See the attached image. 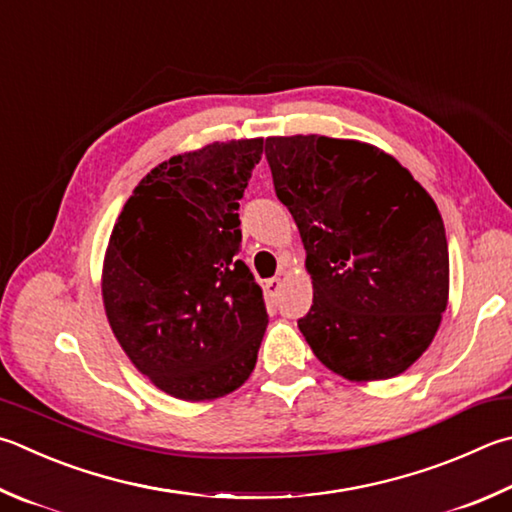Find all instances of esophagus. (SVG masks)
I'll list each match as a JSON object with an SVG mask.
<instances>
[{"mask_svg": "<svg viewBox=\"0 0 512 512\" xmlns=\"http://www.w3.org/2000/svg\"><path fill=\"white\" fill-rule=\"evenodd\" d=\"M280 288H282L280 277H271V280H266V284H264V291L268 297H271V300H275L277 293H280Z\"/></svg>", "mask_w": 512, "mask_h": 512, "instance_id": "1", "label": "esophagus"}]
</instances>
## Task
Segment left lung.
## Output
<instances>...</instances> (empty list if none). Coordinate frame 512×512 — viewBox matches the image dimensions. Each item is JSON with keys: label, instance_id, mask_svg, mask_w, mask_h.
Instances as JSON below:
<instances>
[{"label": "left lung", "instance_id": "1", "mask_svg": "<svg viewBox=\"0 0 512 512\" xmlns=\"http://www.w3.org/2000/svg\"><path fill=\"white\" fill-rule=\"evenodd\" d=\"M266 159L313 280V304L297 320L302 336L347 380L403 374L448 306V239L434 199L369 143L271 136Z\"/></svg>", "mask_w": 512, "mask_h": 512}]
</instances>
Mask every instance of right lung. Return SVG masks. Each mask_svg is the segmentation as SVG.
<instances>
[{"label":"right lung","instance_id":"right-lung-1","mask_svg":"<svg viewBox=\"0 0 512 512\" xmlns=\"http://www.w3.org/2000/svg\"><path fill=\"white\" fill-rule=\"evenodd\" d=\"M264 138L212 143L143 176L109 237L102 302L134 367L181 401H212L253 374L268 313L241 262L239 199Z\"/></svg>","mask_w":512,"mask_h":512}]
</instances>
